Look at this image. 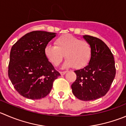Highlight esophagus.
I'll use <instances>...</instances> for the list:
<instances>
[{"mask_svg":"<svg viewBox=\"0 0 126 126\" xmlns=\"http://www.w3.org/2000/svg\"><path fill=\"white\" fill-rule=\"evenodd\" d=\"M66 71H60V74H62V75H64V74H65L66 73Z\"/></svg>","mask_w":126,"mask_h":126,"instance_id":"34e87169","label":"esophagus"}]
</instances>
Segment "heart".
<instances>
[{
  "mask_svg": "<svg viewBox=\"0 0 126 126\" xmlns=\"http://www.w3.org/2000/svg\"><path fill=\"white\" fill-rule=\"evenodd\" d=\"M44 53L47 59L54 66L59 65L64 57L66 60L64 67L76 69L84 68L91 60L93 48L91 44L85 40L66 34L55 40V46L48 45L45 47Z\"/></svg>",
  "mask_w": 126,
  "mask_h": 126,
  "instance_id": "1",
  "label": "heart"
}]
</instances>
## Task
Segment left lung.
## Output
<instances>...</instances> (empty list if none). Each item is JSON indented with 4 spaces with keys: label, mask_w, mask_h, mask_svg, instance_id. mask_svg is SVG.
Wrapping results in <instances>:
<instances>
[{
    "label": "left lung",
    "mask_w": 126,
    "mask_h": 126,
    "mask_svg": "<svg viewBox=\"0 0 126 126\" xmlns=\"http://www.w3.org/2000/svg\"><path fill=\"white\" fill-rule=\"evenodd\" d=\"M83 37L92 47V57L85 68L74 71L77 78L71 85L72 91L78 99L94 100L109 91L116 75L115 62L113 53L102 40L88 35Z\"/></svg>",
    "instance_id": "left-lung-1"
}]
</instances>
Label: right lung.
<instances>
[{
    "label": "right lung",
    "mask_w": 126,
    "mask_h": 126,
    "mask_svg": "<svg viewBox=\"0 0 126 126\" xmlns=\"http://www.w3.org/2000/svg\"><path fill=\"white\" fill-rule=\"evenodd\" d=\"M55 36V32L34 31L12 46L8 77L23 97L32 100L44 98L50 92L53 81L60 76L44 53L45 47Z\"/></svg>",
    "instance_id": "obj_1"
}]
</instances>
